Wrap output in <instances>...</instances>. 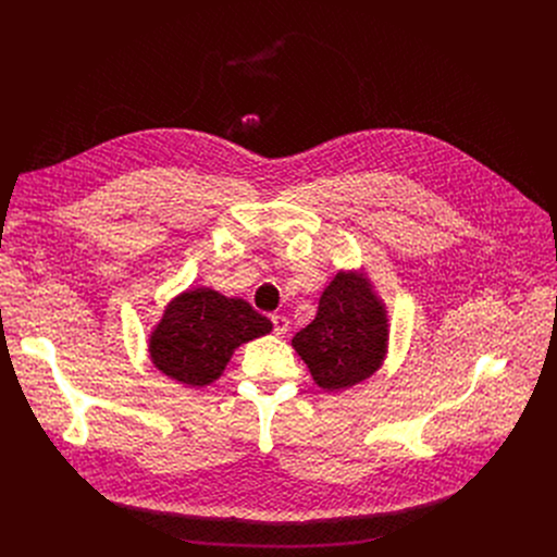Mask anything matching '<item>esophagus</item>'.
Returning a JSON list of instances; mask_svg holds the SVG:
<instances>
[{"instance_id": "34e87169", "label": "esophagus", "mask_w": 557, "mask_h": 557, "mask_svg": "<svg viewBox=\"0 0 557 557\" xmlns=\"http://www.w3.org/2000/svg\"><path fill=\"white\" fill-rule=\"evenodd\" d=\"M271 322H273V331H275V335H277V337L286 335V333H288V329H290V322L286 320L284 314H273V317H271Z\"/></svg>"}]
</instances>
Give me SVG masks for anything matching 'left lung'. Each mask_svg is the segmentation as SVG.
Here are the masks:
<instances>
[{"label":"left lung","instance_id":"left-lung-1","mask_svg":"<svg viewBox=\"0 0 557 557\" xmlns=\"http://www.w3.org/2000/svg\"><path fill=\"white\" fill-rule=\"evenodd\" d=\"M387 339V310L366 273L339 271L324 288L314 320L290 344L317 385L339 392L381 368Z\"/></svg>","mask_w":557,"mask_h":557}]
</instances>
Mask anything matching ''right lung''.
<instances>
[{
  "label": "right lung",
  "mask_w": 557,
  "mask_h": 557,
  "mask_svg": "<svg viewBox=\"0 0 557 557\" xmlns=\"http://www.w3.org/2000/svg\"><path fill=\"white\" fill-rule=\"evenodd\" d=\"M271 331L269 317L249 301L202 286L165 306L149 335V359L170 379L205 387L220 379L237 348Z\"/></svg>",
  "instance_id": "1"
}]
</instances>
